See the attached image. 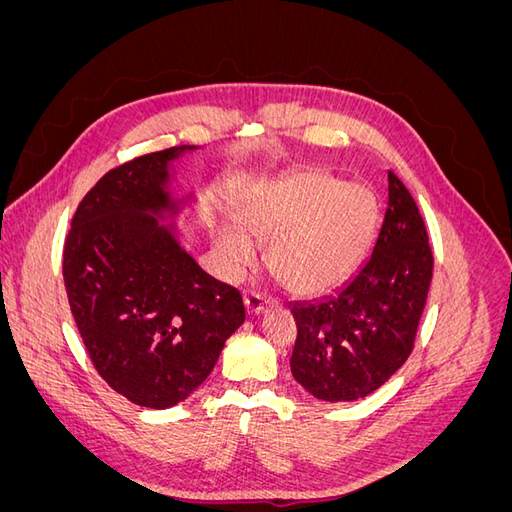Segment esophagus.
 Returning a JSON list of instances; mask_svg holds the SVG:
<instances>
[{"label": "esophagus", "mask_w": 512, "mask_h": 512, "mask_svg": "<svg viewBox=\"0 0 512 512\" xmlns=\"http://www.w3.org/2000/svg\"><path fill=\"white\" fill-rule=\"evenodd\" d=\"M243 303H245V309H247V314H250V316H258L260 312H265V309L273 307V299H269L267 294L256 292V290L245 292Z\"/></svg>", "instance_id": "esophagus-1"}]
</instances>
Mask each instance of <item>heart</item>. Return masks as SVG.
I'll list each match as a JSON object with an SVG mask.
<instances>
[{"mask_svg":"<svg viewBox=\"0 0 512 512\" xmlns=\"http://www.w3.org/2000/svg\"><path fill=\"white\" fill-rule=\"evenodd\" d=\"M239 229L213 226L215 250L230 271L254 265L267 241V267L292 294H318L359 265L376 222V203L359 185L305 170L247 185L235 209Z\"/></svg>","mask_w":512,"mask_h":512,"instance_id":"1","label":"heart"}]
</instances>
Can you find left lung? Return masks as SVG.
<instances>
[{
	"label": "left lung",
	"instance_id": "1",
	"mask_svg": "<svg viewBox=\"0 0 512 512\" xmlns=\"http://www.w3.org/2000/svg\"><path fill=\"white\" fill-rule=\"evenodd\" d=\"M389 198L371 254L333 294L297 301L290 371L316 399L367 397L406 363L431 284L427 230L406 185L389 170Z\"/></svg>",
	"mask_w": 512,
	"mask_h": 512
}]
</instances>
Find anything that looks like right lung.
Masks as SVG:
<instances>
[{
    "instance_id": "right-lung-1",
    "label": "right lung",
    "mask_w": 512,
    "mask_h": 512,
    "mask_svg": "<svg viewBox=\"0 0 512 512\" xmlns=\"http://www.w3.org/2000/svg\"><path fill=\"white\" fill-rule=\"evenodd\" d=\"M196 149L170 147L106 173L64 245L68 303L91 363L113 391L153 410L188 399L245 320L241 294L200 269L173 222L196 203L173 188L175 162Z\"/></svg>"
}]
</instances>
